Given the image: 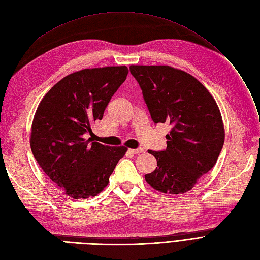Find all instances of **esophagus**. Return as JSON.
I'll use <instances>...</instances> for the list:
<instances>
[{
  "label": "esophagus",
  "mask_w": 260,
  "mask_h": 260,
  "mask_svg": "<svg viewBox=\"0 0 260 260\" xmlns=\"http://www.w3.org/2000/svg\"><path fill=\"white\" fill-rule=\"evenodd\" d=\"M129 151L130 153H132V154H141V153H143V151H144V149L143 148H134V149H129Z\"/></svg>",
  "instance_id": "obj_1"
}]
</instances>
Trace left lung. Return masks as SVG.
<instances>
[{"mask_svg": "<svg viewBox=\"0 0 260 260\" xmlns=\"http://www.w3.org/2000/svg\"><path fill=\"white\" fill-rule=\"evenodd\" d=\"M150 117L169 123L167 148L148 150L157 168L146 182L164 193L192 189L215 166L225 141L221 115L214 98L198 79L168 66H131Z\"/></svg>", "mask_w": 260, "mask_h": 260, "instance_id": "1", "label": "left lung"}]
</instances>
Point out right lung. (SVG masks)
<instances>
[{
	"instance_id": "obj_1",
	"label": "right lung",
	"mask_w": 260,
	"mask_h": 260,
	"mask_svg": "<svg viewBox=\"0 0 260 260\" xmlns=\"http://www.w3.org/2000/svg\"><path fill=\"white\" fill-rule=\"evenodd\" d=\"M128 72L127 67H105L70 74L45 94L34 115L33 156L45 174L74 199L100 193L126 154L124 146H106L88 134Z\"/></svg>"
}]
</instances>
